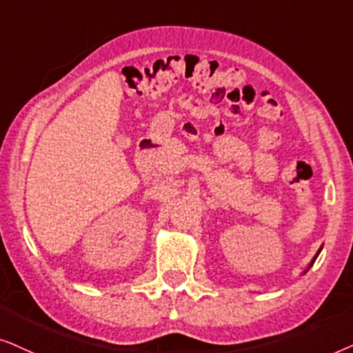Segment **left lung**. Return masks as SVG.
<instances>
[{
    "label": "left lung",
    "instance_id": "1",
    "mask_svg": "<svg viewBox=\"0 0 353 353\" xmlns=\"http://www.w3.org/2000/svg\"><path fill=\"white\" fill-rule=\"evenodd\" d=\"M318 255H319V252H318V253H316V256H314V258H313V261H312V265H313V263H314V260H316V258H318Z\"/></svg>",
    "mask_w": 353,
    "mask_h": 353
}]
</instances>
